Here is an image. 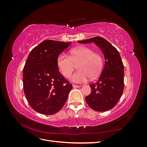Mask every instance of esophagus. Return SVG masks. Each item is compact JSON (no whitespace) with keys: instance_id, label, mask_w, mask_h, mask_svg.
I'll return each mask as SVG.
<instances>
[{"instance_id":"34e87169","label":"esophagus","mask_w":147,"mask_h":147,"mask_svg":"<svg viewBox=\"0 0 147 147\" xmlns=\"http://www.w3.org/2000/svg\"><path fill=\"white\" fill-rule=\"evenodd\" d=\"M80 87H81V86L76 85V84H73V88H80Z\"/></svg>"}]
</instances>
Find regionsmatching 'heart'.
<instances>
[{
	"instance_id": "b5f03b06",
	"label": "heart",
	"mask_w": 147,
	"mask_h": 147,
	"mask_svg": "<svg viewBox=\"0 0 147 147\" xmlns=\"http://www.w3.org/2000/svg\"><path fill=\"white\" fill-rule=\"evenodd\" d=\"M57 66L59 72L65 78L69 77L77 64L78 70L75 72L70 80L73 82L82 83L89 79L95 78L100 74L103 59L98 53H94L91 48L82 47L74 48L70 51V55L61 53L57 58Z\"/></svg>"
}]
</instances>
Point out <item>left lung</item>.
Listing matches in <instances>:
<instances>
[{
  "label": "left lung",
  "mask_w": 147,
  "mask_h": 147,
  "mask_svg": "<svg viewBox=\"0 0 147 147\" xmlns=\"http://www.w3.org/2000/svg\"><path fill=\"white\" fill-rule=\"evenodd\" d=\"M80 43L94 42L103 53L105 65L99 78L90 84L91 94L85 100L88 105L97 112H105L113 108L124 90V65L118 50L105 38L95 37Z\"/></svg>",
  "instance_id": "obj_1"
}]
</instances>
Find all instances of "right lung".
I'll list each match as a JSON object with an SVG mask.
<instances>
[{
    "mask_svg": "<svg viewBox=\"0 0 147 147\" xmlns=\"http://www.w3.org/2000/svg\"><path fill=\"white\" fill-rule=\"evenodd\" d=\"M71 42L46 40L30 51L23 74L24 92L36 112L53 115L63 108L72 84L62 75L57 58Z\"/></svg>",
    "mask_w": 147,
    "mask_h": 147,
    "instance_id": "1",
    "label": "right lung"
}]
</instances>
